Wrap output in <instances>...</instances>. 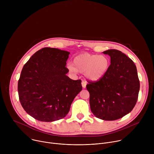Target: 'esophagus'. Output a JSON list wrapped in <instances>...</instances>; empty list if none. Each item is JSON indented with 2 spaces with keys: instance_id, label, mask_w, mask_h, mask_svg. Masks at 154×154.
<instances>
[{
  "instance_id": "esophagus-1",
  "label": "esophagus",
  "mask_w": 154,
  "mask_h": 154,
  "mask_svg": "<svg viewBox=\"0 0 154 154\" xmlns=\"http://www.w3.org/2000/svg\"><path fill=\"white\" fill-rule=\"evenodd\" d=\"M82 85L83 88H86V82L85 80H82Z\"/></svg>"
}]
</instances>
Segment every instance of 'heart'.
Returning a JSON list of instances; mask_svg holds the SVG:
<instances>
[{
  "label": "heart",
  "instance_id": "obj_1",
  "mask_svg": "<svg viewBox=\"0 0 154 154\" xmlns=\"http://www.w3.org/2000/svg\"><path fill=\"white\" fill-rule=\"evenodd\" d=\"M110 61L104 55H94L84 53L76 56L68 68L72 72H84L85 76L90 80H97L108 71Z\"/></svg>",
  "mask_w": 154,
  "mask_h": 154
}]
</instances>
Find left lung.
<instances>
[{"instance_id": "obj_1", "label": "left lung", "mask_w": 154, "mask_h": 154, "mask_svg": "<svg viewBox=\"0 0 154 154\" xmlns=\"http://www.w3.org/2000/svg\"><path fill=\"white\" fill-rule=\"evenodd\" d=\"M110 57L106 73L96 82H89L90 104L93 115L100 119L114 121L134 108L140 91V80L134 61L122 52L109 49L103 52Z\"/></svg>"}]
</instances>
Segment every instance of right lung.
<instances>
[{
    "label": "right lung",
    "mask_w": 154,
    "mask_h": 154,
    "mask_svg": "<svg viewBox=\"0 0 154 154\" xmlns=\"http://www.w3.org/2000/svg\"><path fill=\"white\" fill-rule=\"evenodd\" d=\"M69 54L45 48L24 64L18 81L19 98L24 110L35 119L52 122L64 118L82 91L81 80H74L66 75Z\"/></svg>",
    "instance_id": "right-lung-1"
}]
</instances>
